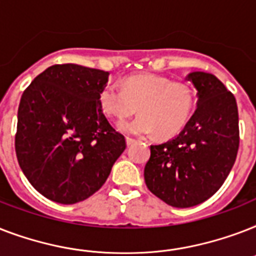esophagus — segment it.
Instances as JSON below:
<instances>
[{
  "instance_id": "obj_1",
  "label": "esophagus",
  "mask_w": 256,
  "mask_h": 256,
  "mask_svg": "<svg viewBox=\"0 0 256 256\" xmlns=\"http://www.w3.org/2000/svg\"><path fill=\"white\" fill-rule=\"evenodd\" d=\"M126 144H128V146H132V144H136V140H134V138H130V136H128V138H126Z\"/></svg>"
}]
</instances>
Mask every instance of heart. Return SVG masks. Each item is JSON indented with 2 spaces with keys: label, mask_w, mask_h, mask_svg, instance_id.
<instances>
[{
  "label": "heart",
  "mask_w": 256,
  "mask_h": 256,
  "mask_svg": "<svg viewBox=\"0 0 256 256\" xmlns=\"http://www.w3.org/2000/svg\"><path fill=\"white\" fill-rule=\"evenodd\" d=\"M98 100L104 114L118 120L132 116L138 108L140 116L118 126L120 132L132 136H146L156 130L160 136H175L186 126L195 104L190 86L154 74L126 78L122 88L106 84Z\"/></svg>",
  "instance_id": "1"
}]
</instances>
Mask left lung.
<instances>
[{
	"label": "left lung",
	"instance_id": "obj_1",
	"mask_svg": "<svg viewBox=\"0 0 256 256\" xmlns=\"http://www.w3.org/2000/svg\"><path fill=\"white\" fill-rule=\"evenodd\" d=\"M196 88V110L172 140L150 146L144 182L172 207L196 206L220 188L239 148L238 106L234 94L210 73L186 78Z\"/></svg>",
	"mask_w": 256,
	"mask_h": 256
}]
</instances>
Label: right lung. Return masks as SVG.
Segmentation results:
<instances>
[{"label": "right lung", "instance_id": "obj_1", "mask_svg": "<svg viewBox=\"0 0 256 256\" xmlns=\"http://www.w3.org/2000/svg\"><path fill=\"white\" fill-rule=\"evenodd\" d=\"M108 78L104 70L53 65L22 94L14 142L18 164L53 202L73 204L92 196L126 148L98 100Z\"/></svg>", "mask_w": 256, "mask_h": 256}]
</instances>
